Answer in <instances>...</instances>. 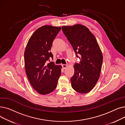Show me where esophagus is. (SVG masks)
Returning a JSON list of instances; mask_svg holds the SVG:
<instances>
[{
    "instance_id": "1",
    "label": "esophagus",
    "mask_w": 125,
    "mask_h": 125,
    "mask_svg": "<svg viewBox=\"0 0 125 125\" xmlns=\"http://www.w3.org/2000/svg\"><path fill=\"white\" fill-rule=\"evenodd\" d=\"M67 66V64H62V67L64 69H65Z\"/></svg>"
}]
</instances>
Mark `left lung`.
Listing matches in <instances>:
<instances>
[{"instance_id":"1","label":"left lung","mask_w":125,"mask_h":125,"mask_svg":"<svg viewBox=\"0 0 125 125\" xmlns=\"http://www.w3.org/2000/svg\"><path fill=\"white\" fill-rule=\"evenodd\" d=\"M62 30L81 60L74 65L71 86L78 93H87L94 88L100 77L103 62L101 51L95 37L86 26H62Z\"/></svg>"}]
</instances>
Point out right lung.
Returning a JSON list of instances; mask_svg holds the SVG:
<instances>
[{
	"instance_id": "add662e5",
	"label": "right lung",
	"mask_w": 125,
	"mask_h": 125,
	"mask_svg": "<svg viewBox=\"0 0 125 125\" xmlns=\"http://www.w3.org/2000/svg\"><path fill=\"white\" fill-rule=\"evenodd\" d=\"M61 27L45 25L37 29L29 39L24 52L26 74L32 87L42 95L48 94L56 88L61 75V66L52 62L51 52L52 42Z\"/></svg>"
}]
</instances>
